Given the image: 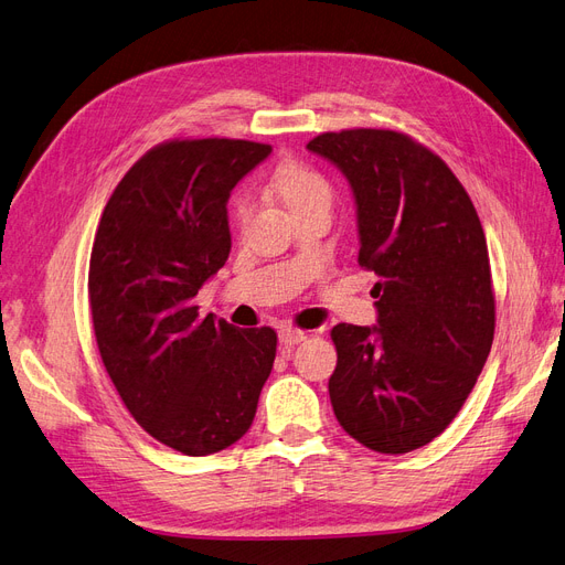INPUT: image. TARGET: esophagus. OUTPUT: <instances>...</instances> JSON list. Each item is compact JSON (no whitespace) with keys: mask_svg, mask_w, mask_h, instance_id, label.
I'll use <instances>...</instances> for the list:
<instances>
[{"mask_svg":"<svg viewBox=\"0 0 565 565\" xmlns=\"http://www.w3.org/2000/svg\"><path fill=\"white\" fill-rule=\"evenodd\" d=\"M308 337V332L297 327H280V343L282 345H297Z\"/></svg>","mask_w":565,"mask_h":565,"instance_id":"obj_1","label":"esophagus"}]
</instances>
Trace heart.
Returning <instances> with one entry per match:
<instances>
[{
	"mask_svg": "<svg viewBox=\"0 0 565 565\" xmlns=\"http://www.w3.org/2000/svg\"><path fill=\"white\" fill-rule=\"evenodd\" d=\"M270 191L276 193L280 203L291 212V217L301 215L313 207H329L334 199L332 182L310 163L285 161L280 163L268 180ZM247 199L236 201V220L243 222L247 215Z\"/></svg>",
	"mask_w": 565,
	"mask_h": 565,
	"instance_id": "1",
	"label": "heart"
}]
</instances>
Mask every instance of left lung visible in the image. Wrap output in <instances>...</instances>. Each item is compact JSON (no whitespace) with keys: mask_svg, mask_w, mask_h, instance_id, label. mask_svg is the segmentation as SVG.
Wrapping results in <instances>:
<instances>
[{"mask_svg":"<svg viewBox=\"0 0 565 565\" xmlns=\"http://www.w3.org/2000/svg\"><path fill=\"white\" fill-rule=\"evenodd\" d=\"M332 161L358 203V264L379 282V324L332 329L337 420L379 454L439 437L491 353L489 247L468 191L435 151L385 128L322 132L306 145Z\"/></svg>","mask_w":565,"mask_h":565,"instance_id":"left-lung-1","label":"left lung"}]
</instances>
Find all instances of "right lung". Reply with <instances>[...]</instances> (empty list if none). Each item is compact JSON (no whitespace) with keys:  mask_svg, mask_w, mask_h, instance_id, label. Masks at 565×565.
I'll return each instance as SVG.
<instances>
[{"mask_svg":"<svg viewBox=\"0 0 565 565\" xmlns=\"http://www.w3.org/2000/svg\"><path fill=\"white\" fill-rule=\"evenodd\" d=\"M268 153L228 138L157 145L95 231L88 303L103 364L130 416L184 456L236 444L274 369V329L201 318L193 303L228 259V193Z\"/></svg>","mask_w":565,"mask_h":565,"instance_id":"1","label":"right lung"}]
</instances>
